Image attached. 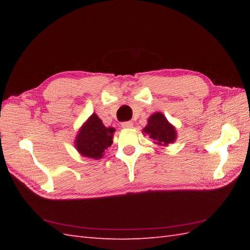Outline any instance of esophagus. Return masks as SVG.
<instances>
[{
    "label": "esophagus",
    "mask_w": 250,
    "mask_h": 250,
    "mask_svg": "<svg viewBox=\"0 0 250 250\" xmlns=\"http://www.w3.org/2000/svg\"><path fill=\"white\" fill-rule=\"evenodd\" d=\"M121 126H122V128H124V129H131V128H133V122H132V121L122 122Z\"/></svg>",
    "instance_id": "34e87169"
}]
</instances>
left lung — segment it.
<instances>
[{"label": "left lung", "mask_w": 250, "mask_h": 250, "mask_svg": "<svg viewBox=\"0 0 250 250\" xmlns=\"http://www.w3.org/2000/svg\"><path fill=\"white\" fill-rule=\"evenodd\" d=\"M143 134L149 136L153 141V144L162 147H167L168 144H173L177 139L175 126L160 111L153 113L148 118L147 125L143 129Z\"/></svg>", "instance_id": "obj_1"}]
</instances>
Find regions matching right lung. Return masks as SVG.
<instances>
[{
    "mask_svg": "<svg viewBox=\"0 0 250 250\" xmlns=\"http://www.w3.org/2000/svg\"><path fill=\"white\" fill-rule=\"evenodd\" d=\"M114 132L115 128H106L98 115L93 113L78 130L74 146L81 156L99 160L113 144Z\"/></svg>",
    "mask_w": 250,
    "mask_h": 250,
    "instance_id": "1",
    "label": "right lung"
}]
</instances>
